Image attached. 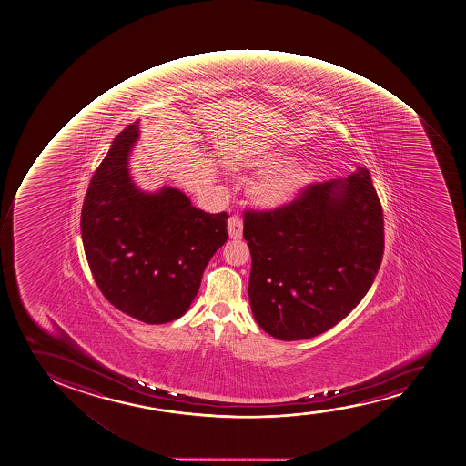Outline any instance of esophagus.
<instances>
[{"instance_id": "1", "label": "esophagus", "mask_w": 466, "mask_h": 466, "mask_svg": "<svg viewBox=\"0 0 466 466\" xmlns=\"http://www.w3.org/2000/svg\"><path fill=\"white\" fill-rule=\"evenodd\" d=\"M228 230H229L230 238H234V240H238V238L243 237V221H241L238 215L229 217V220H228Z\"/></svg>"}]
</instances>
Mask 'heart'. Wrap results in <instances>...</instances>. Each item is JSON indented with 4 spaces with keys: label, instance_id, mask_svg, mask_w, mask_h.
<instances>
[{
    "label": "heart",
    "instance_id": "b5f03b06",
    "mask_svg": "<svg viewBox=\"0 0 466 466\" xmlns=\"http://www.w3.org/2000/svg\"><path fill=\"white\" fill-rule=\"evenodd\" d=\"M258 166L267 172L252 186V195L265 208H282L293 203L318 177L313 161H293V157L285 152L271 153Z\"/></svg>",
    "mask_w": 466,
    "mask_h": 466
}]
</instances>
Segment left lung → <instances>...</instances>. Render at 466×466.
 Instances as JSON below:
<instances>
[{
    "label": "left lung",
    "instance_id": "obj_1",
    "mask_svg": "<svg viewBox=\"0 0 466 466\" xmlns=\"http://www.w3.org/2000/svg\"><path fill=\"white\" fill-rule=\"evenodd\" d=\"M252 314L268 335L309 339L361 302L384 254L381 201L370 172L313 183L293 203L245 210Z\"/></svg>",
    "mask_w": 466,
    "mask_h": 466
}]
</instances>
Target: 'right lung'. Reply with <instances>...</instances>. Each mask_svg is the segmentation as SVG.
Instances as JSON below:
<instances>
[{
	"label": "right lung",
	"mask_w": 466,
	"mask_h": 466,
	"mask_svg": "<svg viewBox=\"0 0 466 466\" xmlns=\"http://www.w3.org/2000/svg\"><path fill=\"white\" fill-rule=\"evenodd\" d=\"M139 121L115 137L85 195L80 229L85 256L105 299L135 319L181 318L204 269L228 240V214H208L178 188L146 194L133 184L128 157Z\"/></svg>",
	"instance_id": "right-lung-1"
}]
</instances>
